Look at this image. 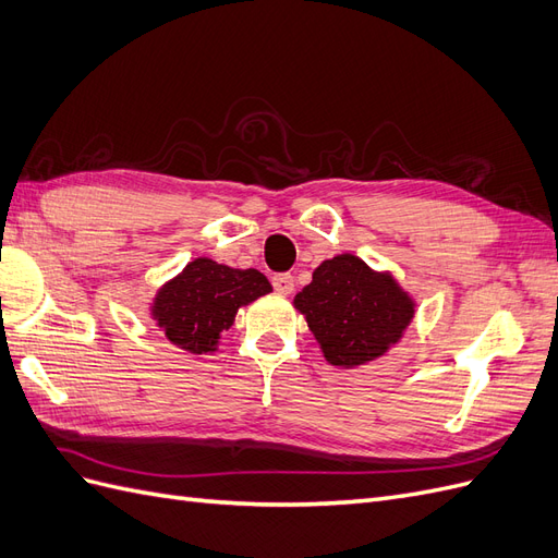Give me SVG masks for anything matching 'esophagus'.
Wrapping results in <instances>:
<instances>
[{
	"mask_svg": "<svg viewBox=\"0 0 558 558\" xmlns=\"http://www.w3.org/2000/svg\"><path fill=\"white\" fill-rule=\"evenodd\" d=\"M272 286H275V289H277L281 295H289V293H293V289H295V281H293L291 275H275V277H272Z\"/></svg>",
	"mask_w": 558,
	"mask_h": 558,
	"instance_id": "obj_1",
	"label": "esophagus"
}]
</instances>
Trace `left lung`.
Wrapping results in <instances>:
<instances>
[{
    "label": "left lung",
    "instance_id": "left-lung-1",
    "mask_svg": "<svg viewBox=\"0 0 558 558\" xmlns=\"http://www.w3.org/2000/svg\"><path fill=\"white\" fill-rule=\"evenodd\" d=\"M293 305L307 318L326 361L340 367L384 356L414 318V300L400 283L353 253L320 263Z\"/></svg>",
    "mask_w": 558,
    "mask_h": 558
}]
</instances>
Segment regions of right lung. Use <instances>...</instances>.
<instances>
[{"instance_id": "1", "label": "right lung", "mask_w": 558, "mask_h": 558, "mask_svg": "<svg viewBox=\"0 0 558 558\" xmlns=\"http://www.w3.org/2000/svg\"><path fill=\"white\" fill-rule=\"evenodd\" d=\"M272 291L258 269H234L211 258H195L167 281L150 305V318L165 337L189 353H211L234 314Z\"/></svg>"}]
</instances>
